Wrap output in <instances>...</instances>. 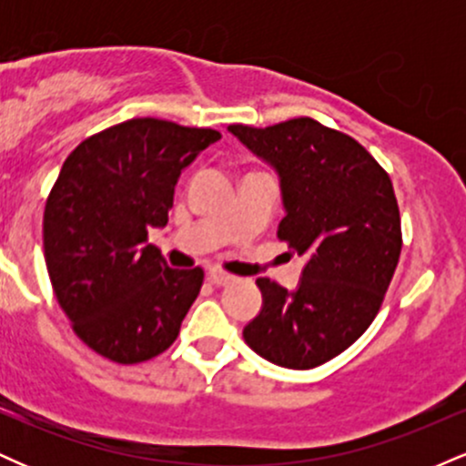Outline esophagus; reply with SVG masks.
Returning <instances> with one entry per match:
<instances>
[{
    "label": "esophagus",
    "instance_id": "obj_1",
    "mask_svg": "<svg viewBox=\"0 0 466 466\" xmlns=\"http://www.w3.org/2000/svg\"><path fill=\"white\" fill-rule=\"evenodd\" d=\"M208 278H210L212 285H218V287L229 285V282L234 280V276H229V274H226V271H218V269L208 271Z\"/></svg>",
    "mask_w": 466,
    "mask_h": 466
}]
</instances>
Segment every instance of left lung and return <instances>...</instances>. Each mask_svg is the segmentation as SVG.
Returning a JSON list of instances; mask_svg holds the SVG:
<instances>
[{
  "mask_svg": "<svg viewBox=\"0 0 466 466\" xmlns=\"http://www.w3.org/2000/svg\"><path fill=\"white\" fill-rule=\"evenodd\" d=\"M228 131L276 170L285 208L278 237L307 258L293 291L256 280L263 307L243 329L245 341L276 366H322L372 324L397 269L392 181L360 142L313 117Z\"/></svg>",
  "mask_w": 466,
  "mask_h": 466,
  "instance_id": "8db88e82",
  "label": "left lung"
}]
</instances>
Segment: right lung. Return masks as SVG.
<instances>
[{"label":"right lung","mask_w":466,"mask_h":466,"mask_svg":"<svg viewBox=\"0 0 466 466\" xmlns=\"http://www.w3.org/2000/svg\"><path fill=\"white\" fill-rule=\"evenodd\" d=\"M221 140L133 117L80 142L46 201L52 289L89 349L116 363L153 360L177 339L203 269H170L148 229L164 228L181 170Z\"/></svg>","instance_id":"add662e5"}]
</instances>
